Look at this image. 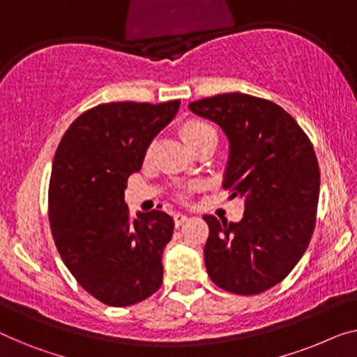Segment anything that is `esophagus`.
I'll use <instances>...</instances> for the list:
<instances>
[{
  "label": "esophagus",
  "mask_w": 357,
  "mask_h": 357,
  "mask_svg": "<svg viewBox=\"0 0 357 357\" xmlns=\"http://www.w3.org/2000/svg\"><path fill=\"white\" fill-rule=\"evenodd\" d=\"M185 221H188V215H184V213H176V215H174V225H176V227L184 225Z\"/></svg>",
  "instance_id": "obj_1"
}]
</instances>
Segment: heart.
Instances as JSON below:
<instances>
[{
  "label": "heart",
  "mask_w": 357,
  "mask_h": 357,
  "mask_svg": "<svg viewBox=\"0 0 357 357\" xmlns=\"http://www.w3.org/2000/svg\"><path fill=\"white\" fill-rule=\"evenodd\" d=\"M181 136L183 139L188 142V146L195 151L197 147L205 144L206 141L216 139V131L210 123H206L204 120H188L185 123L181 126ZM147 153H151L149 151Z\"/></svg>",
  "instance_id": "b5f03b06"
}]
</instances>
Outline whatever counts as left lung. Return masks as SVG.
<instances>
[{
  "mask_svg": "<svg viewBox=\"0 0 357 357\" xmlns=\"http://www.w3.org/2000/svg\"><path fill=\"white\" fill-rule=\"evenodd\" d=\"M229 141L222 188L242 197L238 222L205 215V268L220 289L258 295L291 273L316 226L321 173L310 137L294 116L261 98L218 94L189 104Z\"/></svg>",
  "mask_w": 357,
  "mask_h": 357,
  "instance_id": "1",
  "label": "left lung"
}]
</instances>
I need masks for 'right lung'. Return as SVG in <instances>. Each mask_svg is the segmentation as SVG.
I'll return each instance as SVG.
<instances>
[{
    "instance_id": "obj_1",
    "label": "right lung",
    "mask_w": 357,
    "mask_h": 357,
    "mask_svg": "<svg viewBox=\"0 0 357 357\" xmlns=\"http://www.w3.org/2000/svg\"><path fill=\"white\" fill-rule=\"evenodd\" d=\"M181 100L99 104L68 126L50 181V225L62 261L89 295L115 307L160 289L162 255L174 221L160 210L131 220L130 174L178 114Z\"/></svg>"
}]
</instances>
